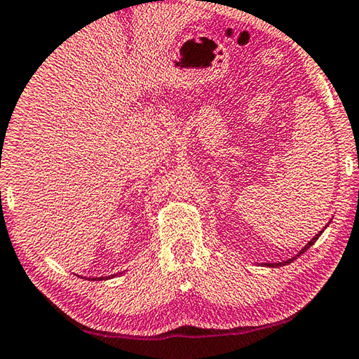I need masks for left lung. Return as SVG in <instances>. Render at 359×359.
I'll use <instances>...</instances> for the list:
<instances>
[{
    "instance_id": "obj_1",
    "label": "left lung",
    "mask_w": 359,
    "mask_h": 359,
    "mask_svg": "<svg viewBox=\"0 0 359 359\" xmlns=\"http://www.w3.org/2000/svg\"><path fill=\"white\" fill-rule=\"evenodd\" d=\"M329 222H331V221H329ZM329 222H327V224L326 226H329ZM326 229V227H325ZM323 233V231H320L318 233H316L315 235V237L312 238V240H310V242L307 243V245H305L304 246V248L301 250V251H299V255L297 256H301V255H304V252L305 251H307L309 248H310V246H312L315 242H316V240H318V237H320V235ZM297 256H294V257H291V259H287V261H283V262H275V264H272V262H269V264H266V266H269V267H281V266H286V264H291L292 261H294V259H297Z\"/></svg>"
}]
</instances>
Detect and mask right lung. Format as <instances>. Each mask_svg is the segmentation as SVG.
Segmentation results:
<instances>
[{"label": "right lung", "mask_w": 359, "mask_h": 359, "mask_svg": "<svg viewBox=\"0 0 359 359\" xmlns=\"http://www.w3.org/2000/svg\"><path fill=\"white\" fill-rule=\"evenodd\" d=\"M113 277H116V275H111V277H98V278H92V280H108V278H113Z\"/></svg>", "instance_id": "add662e5"}]
</instances>
